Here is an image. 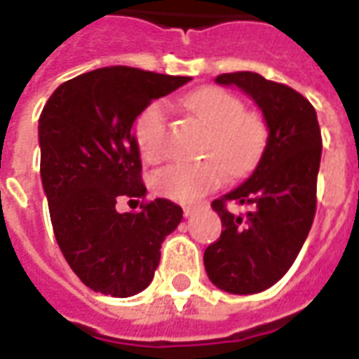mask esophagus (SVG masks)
<instances>
[{
    "mask_svg": "<svg viewBox=\"0 0 359 359\" xmlns=\"http://www.w3.org/2000/svg\"><path fill=\"white\" fill-rule=\"evenodd\" d=\"M182 211H184V217H190V215L196 213V205H184Z\"/></svg>",
    "mask_w": 359,
    "mask_h": 359,
    "instance_id": "34e87169",
    "label": "esophagus"
}]
</instances>
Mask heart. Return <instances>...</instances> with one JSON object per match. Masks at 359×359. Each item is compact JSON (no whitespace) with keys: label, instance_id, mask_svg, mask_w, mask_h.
Segmentation results:
<instances>
[{"label":"heart","instance_id":"heart-1","mask_svg":"<svg viewBox=\"0 0 359 359\" xmlns=\"http://www.w3.org/2000/svg\"><path fill=\"white\" fill-rule=\"evenodd\" d=\"M184 108L207 131L200 163H172L154 175V188L169 200L190 203L222 182V171L241 177L253 169L266 148L268 131L259 114L245 112V106L232 93L205 87L184 98ZM167 106L150 102L137 118L135 135L142 158L158 161L163 156L167 135Z\"/></svg>","mask_w":359,"mask_h":359}]
</instances>
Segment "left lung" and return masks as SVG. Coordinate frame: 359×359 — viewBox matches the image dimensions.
I'll return each instance as SVG.
<instances>
[{"instance_id": "8db88e82", "label": "left lung", "mask_w": 359, "mask_h": 359, "mask_svg": "<svg viewBox=\"0 0 359 359\" xmlns=\"http://www.w3.org/2000/svg\"><path fill=\"white\" fill-rule=\"evenodd\" d=\"M253 98L266 119L268 140L249 179L215 200L222 232L205 249L207 276L222 291L261 293L280 281L301 251L316 215L321 133L314 106L301 93L255 72L220 74ZM228 203L245 205L236 215Z\"/></svg>"}]
</instances>
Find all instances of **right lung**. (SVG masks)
<instances>
[{
  "instance_id": "add662e5",
  "label": "right lung",
  "mask_w": 359,
  "mask_h": 359,
  "mask_svg": "<svg viewBox=\"0 0 359 359\" xmlns=\"http://www.w3.org/2000/svg\"><path fill=\"white\" fill-rule=\"evenodd\" d=\"M131 66H108L58 85L39 116L41 182L53 232L74 274L93 291L131 297L144 291L159 264L165 236L182 209L146 201L135 119L154 98L188 83ZM129 197L139 212L119 214Z\"/></svg>"
}]
</instances>
